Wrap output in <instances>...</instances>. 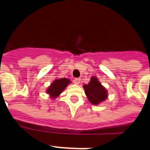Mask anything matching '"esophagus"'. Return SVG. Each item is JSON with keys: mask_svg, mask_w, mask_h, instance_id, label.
Returning a JSON list of instances; mask_svg holds the SVG:
<instances>
[{"mask_svg": "<svg viewBox=\"0 0 150 150\" xmlns=\"http://www.w3.org/2000/svg\"><path fill=\"white\" fill-rule=\"evenodd\" d=\"M74 83H75V84H79V83H80V79H79V78H76V79H74Z\"/></svg>", "mask_w": 150, "mask_h": 150, "instance_id": "obj_1", "label": "esophagus"}]
</instances>
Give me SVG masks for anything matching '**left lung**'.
I'll use <instances>...</instances> for the list:
<instances>
[{"label":"left lung","mask_w":150,"mask_h":150,"mask_svg":"<svg viewBox=\"0 0 150 150\" xmlns=\"http://www.w3.org/2000/svg\"><path fill=\"white\" fill-rule=\"evenodd\" d=\"M83 88L88 100L91 104H98L107 98V90L102 86L96 77L91 78V81L88 85H84Z\"/></svg>","instance_id":"obj_1"}]
</instances>
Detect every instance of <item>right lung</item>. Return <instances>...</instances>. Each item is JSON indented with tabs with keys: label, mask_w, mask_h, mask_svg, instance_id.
<instances>
[{
	"label": "right lung",
	"mask_w": 150,
	"mask_h": 150,
	"mask_svg": "<svg viewBox=\"0 0 150 150\" xmlns=\"http://www.w3.org/2000/svg\"><path fill=\"white\" fill-rule=\"evenodd\" d=\"M70 83L71 81L66 78L55 79L47 89V93L50 94L52 98H55L62 93V91L67 86L68 83Z\"/></svg>",
	"instance_id": "add662e5"
}]
</instances>
